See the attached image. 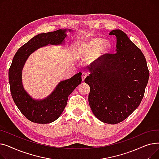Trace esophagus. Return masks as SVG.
Returning a JSON list of instances; mask_svg holds the SVG:
<instances>
[{"instance_id": "esophagus-1", "label": "esophagus", "mask_w": 159, "mask_h": 159, "mask_svg": "<svg viewBox=\"0 0 159 159\" xmlns=\"http://www.w3.org/2000/svg\"><path fill=\"white\" fill-rule=\"evenodd\" d=\"M87 75H88V74H87V73H86V72H82V81H84V79L86 78V77H87Z\"/></svg>"}]
</instances>
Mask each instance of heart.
Returning a JSON list of instances; mask_svg holds the SVG:
<instances>
[{
  "label": "heart",
  "mask_w": 159,
  "mask_h": 159,
  "mask_svg": "<svg viewBox=\"0 0 159 159\" xmlns=\"http://www.w3.org/2000/svg\"><path fill=\"white\" fill-rule=\"evenodd\" d=\"M109 48V43L107 41H103L102 39L99 38L91 39L80 45L82 52L88 56L95 53L96 55L100 56L106 53Z\"/></svg>",
  "instance_id": "b5f03b06"
}]
</instances>
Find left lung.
<instances>
[{
    "label": "left lung",
    "instance_id": "8db88e82",
    "mask_svg": "<svg viewBox=\"0 0 159 159\" xmlns=\"http://www.w3.org/2000/svg\"><path fill=\"white\" fill-rule=\"evenodd\" d=\"M110 35L116 37V53H105L91 63L84 82L90 86L88 101L94 115L115 124L139 106L149 73L144 54L126 33L115 30Z\"/></svg>",
    "mask_w": 159,
    "mask_h": 159
}]
</instances>
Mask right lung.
Here are the masks:
<instances>
[{
  "label": "right lung",
  "mask_w": 159,
  "mask_h": 159,
  "mask_svg": "<svg viewBox=\"0 0 159 159\" xmlns=\"http://www.w3.org/2000/svg\"><path fill=\"white\" fill-rule=\"evenodd\" d=\"M66 31V29L58 30L38 34L20 47L13 58L9 69L11 94L20 112L33 122L48 124L57 119L66 106L68 96L81 83L82 77L79 72L70 79L61 81L53 93L42 101L31 98L22 84V70L28 57L39 48L64 43Z\"/></svg>",
  "instance_id": "add662e5"
}]
</instances>
